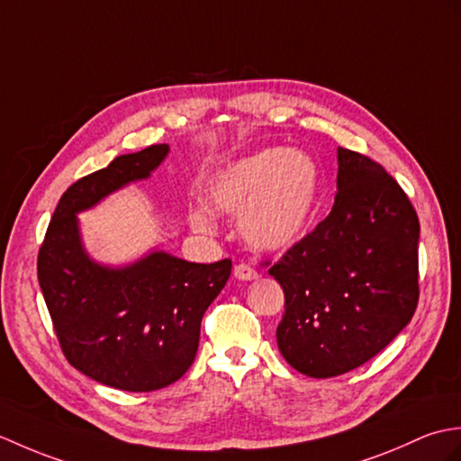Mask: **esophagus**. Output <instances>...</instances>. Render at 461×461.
<instances>
[{
  "instance_id": "obj_1",
  "label": "esophagus",
  "mask_w": 461,
  "mask_h": 461,
  "mask_svg": "<svg viewBox=\"0 0 461 461\" xmlns=\"http://www.w3.org/2000/svg\"><path fill=\"white\" fill-rule=\"evenodd\" d=\"M234 276H237V278L242 282H250V280L258 278V272L254 270L250 264H237L234 266Z\"/></svg>"
}]
</instances>
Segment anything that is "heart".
<instances>
[{
    "instance_id": "obj_1",
    "label": "heart",
    "mask_w": 461,
    "mask_h": 461,
    "mask_svg": "<svg viewBox=\"0 0 461 461\" xmlns=\"http://www.w3.org/2000/svg\"><path fill=\"white\" fill-rule=\"evenodd\" d=\"M320 187V166L310 153L264 148L214 173L207 197L214 211L240 214L239 229L250 247L280 252L303 239ZM189 224L201 234L217 230V221L204 207L189 212Z\"/></svg>"
}]
</instances>
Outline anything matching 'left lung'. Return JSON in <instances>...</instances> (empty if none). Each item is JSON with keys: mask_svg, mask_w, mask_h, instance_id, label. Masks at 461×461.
<instances>
[{"mask_svg": "<svg viewBox=\"0 0 461 461\" xmlns=\"http://www.w3.org/2000/svg\"><path fill=\"white\" fill-rule=\"evenodd\" d=\"M331 212L270 274L285 313L278 349L295 371L337 376L381 353L418 303V222L412 203L383 166L337 148Z\"/></svg>", "mask_w": 461, "mask_h": 461, "instance_id": "left-lung-1", "label": "left lung"}]
</instances>
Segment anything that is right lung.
<instances>
[{
	"label": "right lung",
	"instance_id": "obj_1",
	"mask_svg": "<svg viewBox=\"0 0 461 461\" xmlns=\"http://www.w3.org/2000/svg\"><path fill=\"white\" fill-rule=\"evenodd\" d=\"M169 146L118 156L60 197L39 250L37 276L68 363L83 375L128 393L176 383L195 361L201 320L227 284L232 262L195 264L149 250L122 266L85 249L78 212L148 179Z\"/></svg>",
	"mask_w": 461,
	"mask_h": 461
}]
</instances>
